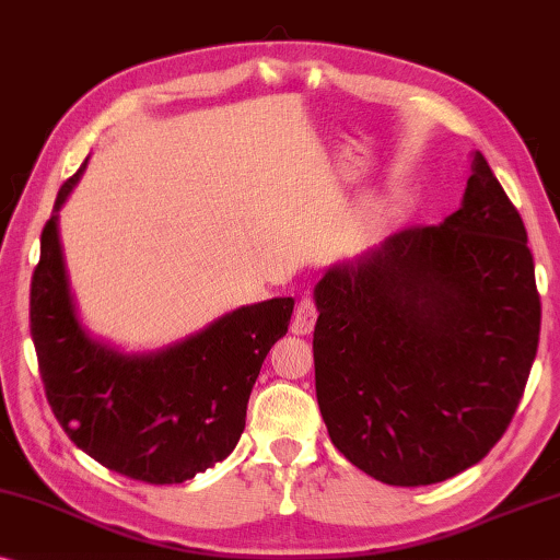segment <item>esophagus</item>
Returning <instances> with one entry per match:
<instances>
[{
    "label": "esophagus",
    "mask_w": 560,
    "mask_h": 560,
    "mask_svg": "<svg viewBox=\"0 0 560 560\" xmlns=\"http://www.w3.org/2000/svg\"><path fill=\"white\" fill-rule=\"evenodd\" d=\"M316 304L312 296H304L296 304V312H294V318H291V331L299 334V336H306L314 331V324H316Z\"/></svg>",
    "instance_id": "obj_1"
}]
</instances>
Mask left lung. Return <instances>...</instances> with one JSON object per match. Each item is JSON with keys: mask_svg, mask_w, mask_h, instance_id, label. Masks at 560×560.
I'll use <instances>...</instances> for the list:
<instances>
[{"mask_svg": "<svg viewBox=\"0 0 560 560\" xmlns=\"http://www.w3.org/2000/svg\"><path fill=\"white\" fill-rule=\"evenodd\" d=\"M316 398L331 443L392 486L446 481L509 429L540 296L523 219L481 152L464 203L316 283Z\"/></svg>", "mask_w": 560, "mask_h": 560, "instance_id": "8db88e82", "label": "left lung"}]
</instances>
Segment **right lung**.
<instances>
[{"instance_id":"1","label":"right lung","mask_w":560,"mask_h":560,"mask_svg":"<svg viewBox=\"0 0 560 560\" xmlns=\"http://www.w3.org/2000/svg\"><path fill=\"white\" fill-rule=\"evenodd\" d=\"M86 162L61 184L55 211ZM294 299H269L221 316L156 353H121L77 318L57 214L44 224L32 277L30 326L47 401L67 436L109 471L184 483L232 454L266 353L287 336Z\"/></svg>"}]
</instances>
